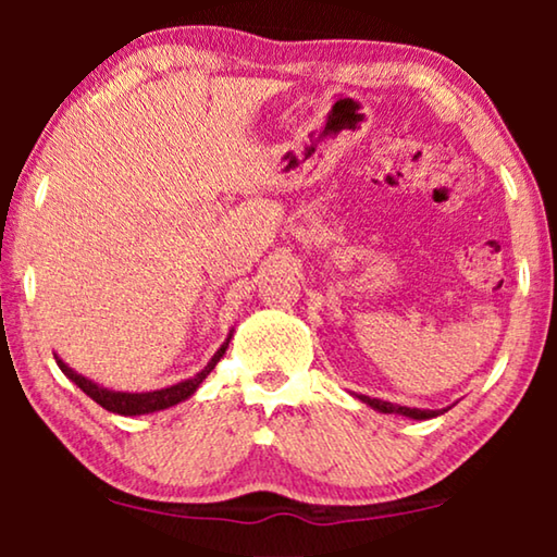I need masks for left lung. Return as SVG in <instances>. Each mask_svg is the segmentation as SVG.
<instances>
[{
  "label": "left lung",
  "instance_id": "8db88e82",
  "mask_svg": "<svg viewBox=\"0 0 557 557\" xmlns=\"http://www.w3.org/2000/svg\"><path fill=\"white\" fill-rule=\"evenodd\" d=\"M362 403H368L370 408L380 410V413H398V416H408L416 418V421H425V418H436L441 410H421V408H406V406H393L387 400H377V398H368V395H357Z\"/></svg>",
  "mask_w": 557,
  "mask_h": 557
}]
</instances>
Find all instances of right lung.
Masks as SVG:
<instances>
[{"instance_id": "1", "label": "right lung", "mask_w": 557, "mask_h": 557, "mask_svg": "<svg viewBox=\"0 0 557 557\" xmlns=\"http://www.w3.org/2000/svg\"><path fill=\"white\" fill-rule=\"evenodd\" d=\"M227 342H231V337L223 342V347H220L215 357H212V360L208 362V368H205L202 372H197L193 380H185V383H177L172 387H164V391H151V393L106 391V387H98L96 383H90L88 377H83V375H78V372H73L63 360H58V357H55V360H58V368L63 370L65 375L71 377L73 383L88 395V398H94L101 408L111 410V413H119V416H141V413H154V410H164L170 406H177V403H182V400H187L189 395H193L197 387H200L202 380L210 375L212 368H215V364L220 362V357L225 355Z\"/></svg>"}]
</instances>
